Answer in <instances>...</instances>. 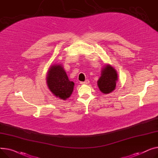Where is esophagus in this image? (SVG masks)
Masks as SVG:
<instances>
[{"label":"esophagus","mask_w":158,"mask_h":158,"mask_svg":"<svg viewBox=\"0 0 158 158\" xmlns=\"http://www.w3.org/2000/svg\"><path fill=\"white\" fill-rule=\"evenodd\" d=\"M80 83H81V84H82V85L89 84V80H86L85 81H81Z\"/></svg>","instance_id":"obj_1"}]
</instances>
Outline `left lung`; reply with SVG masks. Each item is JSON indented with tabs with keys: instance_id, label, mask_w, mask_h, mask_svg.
I'll use <instances>...</instances> for the list:
<instances>
[{
	"instance_id": "obj_1",
	"label": "left lung",
	"mask_w": 158,
	"mask_h": 158,
	"mask_svg": "<svg viewBox=\"0 0 158 158\" xmlns=\"http://www.w3.org/2000/svg\"><path fill=\"white\" fill-rule=\"evenodd\" d=\"M118 80L116 70L110 64H106L102 68L101 77L98 81V85L102 93L108 94L113 92Z\"/></svg>"
}]
</instances>
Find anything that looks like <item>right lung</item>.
I'll return each instance as SVG.
<instances>
[{"label":"right lung","instance_id":"right-lung-1","mask_svg":"<svg viewBox=\"0 0 158 158\" xmlns=\"http://www.w3.org/2000/svg\"><path fill=\"white\" fill-rule=\"evenodd\" d=\"M47 73L46 83L52 94L63 100L69 98L73 91L75 83L69 80L61 64L52 65Z\"/></svg>","mask_w":158,"mask_h":158}]
</instances>
